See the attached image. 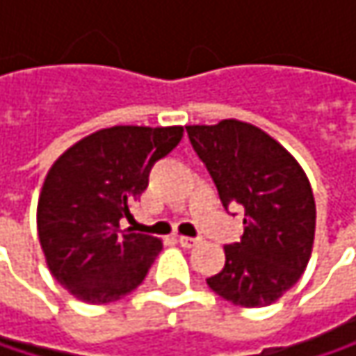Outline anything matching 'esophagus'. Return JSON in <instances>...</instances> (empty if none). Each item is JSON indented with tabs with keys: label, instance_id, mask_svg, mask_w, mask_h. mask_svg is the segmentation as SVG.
<instances>
[{
	"label": "esophagus",
	"instance_id": "esophagus-1",
	"mask_svg": "<svg viewBox=\"0 0 356 356\" xmlns=\"http://www.w3.org/2000/svg\"><path fill=\"white\" fill-rule=\"evenodd\" d=\"M179 243H181V248H193V245H197V243H200V239L181 235V237H179Z\"/></svg>",
	"mask_w": 356,
	"mask_h": 356
}]
</instances>
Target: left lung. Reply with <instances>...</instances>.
I'll list each match as a JSON object with an SVG mask.
<instances>
[{"label": "left lung", "mask_w": 356, "mask_h": 356, "mask_svg": "<svg viewBox=\"0 0 356 356\" xmlns=\"http://www.w3.org/2000/svg\"><path fill=\"white\" fill-rule=\"evenodd\" d=\"M189 142L222 206H243V235L225 245V268L206 278L241 307L278 301L305 272L316 235V200L301 165L259 127L225 119L187 125Z\"/></svg>", "instance_id": "1"}]
</instances>
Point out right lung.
I'll return each mask as SVG.
<instances>
[{
    "label": "right lung",
    "instance_id": "add662e5",
    "mask_svg": "<svg viewBox=\"0 0 356 356\" xmlns=\"http://www.w3.org/2000/svg\"><path fill=\"white\" fill-rule=\"evenodd\" d=\"M183 127L115 125L67 148L49 169L36 208L38 241L53 278L76 299L103 305L146 278L163 243L121 229L148 187L150 169Z\"/></svg>",
    "mask_w": 356,
    "mask_h": 356
}]
</instances>
